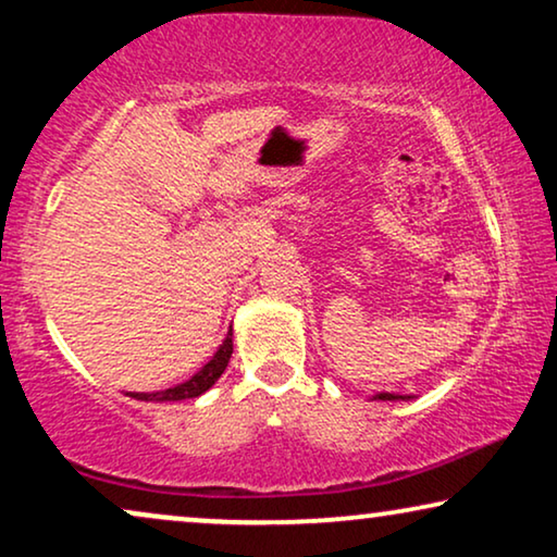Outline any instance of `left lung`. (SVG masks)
<instances>
[{"mask_svg":"<svg viewBox=\"0 0 557 557\" xmlns=\"http://www.w3.org/2000/svg\"><path fill=\"white\" fill-rule=\"evenodd\" d=\"M375 398L377 400H408L410 395L406 398V395H398V393H380V395H375Z\"/></svg>","mask_w":557,"mask_h":557,"instance_id":"1","label":"left lung"}]
</instances>
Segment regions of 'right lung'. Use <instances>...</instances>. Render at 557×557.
<instances>
[{
	"label": "right lung",
	"instance_id": "1",
	"mask_svg": "<svg viewBox=\"0 0 557 557\" xmlns=\"http://www.w3.org/2000/svg\"><path fill=\"white\" fill-rule=\"evenodd\" d=\"M233 355V334L227 332V337L223 345L215 355H212V360L205 364L200 372H195L193 377L187 380V383H180L170 387V391H162V393H128L132 398L136 400H187V398H197V395H202L205 391H210L212 385H215V380L223 375L225 368H227V360H231Z\"/></svg>",
	"mask_w": 557,
	"mask_h": 557
}]
</instances>
